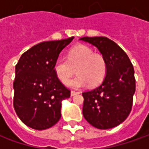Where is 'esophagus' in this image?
<instances>
[{
  "mask_svg": "<svg viewBox=\"0 0 149 149\" xmlns=\"http://www.w3.org/2000/svg\"><path fill=\"white\" fill-rule=\"evenodd\" d=\"M78 94H79V92H75V91H71L70 92V95L71 96H74V95H78Z\"/></svg>",
  "mask_w": 149,
  "mask_h": 149,
  "instance_id": "34e87169",
  "label": "esophagus"
}]
</instances>
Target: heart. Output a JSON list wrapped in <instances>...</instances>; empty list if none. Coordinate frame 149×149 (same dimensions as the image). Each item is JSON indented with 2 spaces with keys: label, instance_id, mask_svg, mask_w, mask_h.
<instances>
[{
  "label": "heart",
  "instance_id": "1",
  "mask_svg": "<svg viewBox=\"0 0 149 149\" xmlns=\"http://www.w3.org/2000/svg\"><path fill=\"white\" fill-rule=\"evenodd\" d=\"M77 70L78 75L67 85L80 89L87 85L95 87L105 77L107 65L103 55L95 54L93 49L84 45L73 47L68 53V60L58 58L54 65V72L61 83L66 84Z\"/></svg>",
  "mask_w": 149,
  "mask_h": 149
}]
</instances>
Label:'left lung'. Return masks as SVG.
Segmentation results:
<instances>
[{
	"mask_svg": "<svg viewBox=\"0 0 149 149\" xmlns=\"http://www.w3.org/2000/svg\"><path fill=\"white\" fill-rule=\"evenodd\" d=\"M100 50L107 65L105 77L96 89L84 92L83 115L92 126L112 129L130 113L135 93L134 70L127 54L107 37H82Z\"/></svg>",
	"mask_w": 149,
	"mask_h": 149,
	"instance_id": "obj_1",
	"label": "left lung"
}]
</instances>
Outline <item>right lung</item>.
Wrapping results in <instances>:
<instances>
[{
  "mask_svg": "<svg viewBox=\"0 0 149 149\" xmlns=\"http://www.w3.org/2000/svg\"><path fill=\"white\" fill-rule=\"evenodd\" d=\"M73 39L37 44L22 54L15 65L14 109L31 129H47L60 120L61 102L70 98V91L56 77L54 65Z\"/></svg>",
  "mask_w": 149,
  "mask_h": 149,
  "instance_id": "1",
  "label": "right lung"
}]
</instances>
